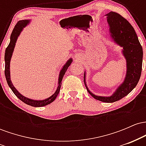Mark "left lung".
<instances>
[{"mask_svg":"<svg viewBox=\"0 0 146 146\" xmlns=\"http://www.w3.org/2000/svg\"><path fill=\"white\" fill-rule=\"evenodd\" d=\"M106 16H107L112 38L115 43L123 47L122 53L126 60L127 66L125 80L110 97L97 96L93 94L86 86L85 73L84 81L88 92L95 100L106 103H113L128 95L138 84L141 74L143 49L135 29L125 18L113 11H110Z\"/></svg>","mask_w":146,"mask_h":146,"instance_id":"left-lung-1","label":"left lung"}]
</instances>
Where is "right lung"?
I'll list each match as a JSON object with an SVG mask.
<instances>
[{
	"instance_id": "add662e5",
	"label": "right lung",
	"mask_w": 146,
	"mask_h": 146,
	"mask_svg": "<svg viewBox=\"0 0 146 146\" xmlns=\"http://www.w3.org/2000/svg\"><path fill=\"white\" fill-rule=\"evenodd\" d=\"M29 23V21L28 20H23V21H18L16 25H15L14 29H13L12 33L11 34V37H10V42L9 45H8L7 47L5 49V78L7 82L8 85L10 87L11 90L13 91V93H14L17 98L21 100L22 102H23L26 104L31 106L33 107H42L46 106L49 104H51V102H53L56 100V97L58 96V95L59 94V92L60 90V87L62 85V80L64 75L65 73L67 71V68L68 66L71 65L72 62V59H69L66 62V63L64 65L63 68H62L61 71L60 72L59 75V78H58V88L56 90L54 93L51 95V97H49L48 98L45 99L44 100H33L29 99L26 97L22 95L16 89V88L14 86V85L12 84V82L11 81V79H10V70H9V66H10V60H11V56H12L13 51H14L15 45H16V40H17V38L18 36L20 35V33L22 31V30L23 29V28L25 27Z\"/></svg>"
}]
</instances>
